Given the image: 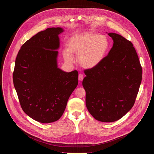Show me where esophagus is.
Instances as JSON below:
<instances>
[{"label":"esophagus","mask_w":154,"mask_h":154,"mask_svg":"<svg viewBox=\"0 0 154 154\" xmlns=\"http://www.w3.org/2000/svg\"><path fill=\"white\" fill-rule=\"evenodd\" d=\"M83 74H80L79 75V81H82L83 80Z\"/></svg>","instance_id":"obj_1"}]
</instances>
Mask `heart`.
I'll use <instances>...</instances> for the list:
<instances>
[{"label": "heart", "mask_w": 154, "mask_h": 154, "mask_svg": "<svg viewBox=\"0 0 154 154\" xmlns=\"http://www.w3.org/2000/svg\"><path fill=\"white\" fill-rule=\"evenodd\" d=\"M109 44L103 35L86 32L75 35L68 41V49L63 51V57L67 63L73 62L72 55H77L81 66L91 69L99 64L105 57Z\"/></svg>", "instance_id": "heart-1"}]
</instances>
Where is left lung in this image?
Returning <instances> with one entry per match:
<instances>
[{
  "mask_svg": "<svg viewBox=\"0 0 154 154\" xmlns=\"http://www.w3.org/2000/svg\"><path fill=\"white\" fill-rule=\"evenodd\" d=\"M113 45L97 66L85 69L82 85L90 114L103 122L116 121L133 107L142 80V68L133 44L109 33Z\"/></svg>",
  "mask_w": 154,
  "mask_h": 154,
  "instance_id": "obj_1",
  "label": "left lung"
}]
</instances>
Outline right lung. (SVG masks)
Returning a JSON list of instances; mask_svg holds the SVG:
<instances>
[{
    "label": "right lung",
    "instance_id": "right-lung-1",
    "mask_svg": "<svg viewBox=\"0 0 154 154\" xmlns=\"http://www.w3.org/2000/svg\"><path fill=\"white\" fill-rule=\"evenodd\" d=\"M60 27L38 32L21 46L13 80L18 99L29 116L41 123L58 120L78 85L77 71L66 72L57 66Z\"/></svg>",
    "mask_w": 154,
    "mask_h": 154
}]
</instances>
